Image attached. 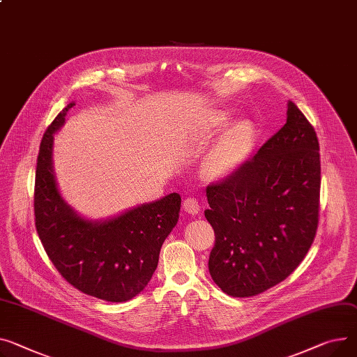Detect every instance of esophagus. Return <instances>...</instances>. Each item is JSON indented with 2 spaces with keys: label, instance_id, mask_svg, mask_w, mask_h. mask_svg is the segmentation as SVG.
<instances>
[{
  "label": "esophagus",
  "instance_id": "obj_1",
  "mask_svg": "<svg viewBox=\"0 0 357 357\" xmlns=\"http://www.w3.org/2000/svg\"><path fill=\"white\" fill-rule=\"evenodd\" d=\"M182 208L188 213H192V215H197V213L201 211V205L197 198H186L182 204Z\"/></svg>",
  "mask_w": 357,
  "mask_h": 357
}]
</instances>
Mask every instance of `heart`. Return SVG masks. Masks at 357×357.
<instances>
[{"label":"heart","instance_id":"heart-1","mask_svg":"<svg viewBox=\"0 0 357 357\" xmlns=\"http://www.w3.org/2000/svg\"><path fill=\"white\" fill-rule=\"evenodd\" d=\"M227 116H217L213 128L225 123ZM254 145V128L248 121H238L225 129L217 144L204 159V172L211 178H224L234 172L247 159Z\"/></svg>","mask_w":357,"mask_h":357}]
</instances>
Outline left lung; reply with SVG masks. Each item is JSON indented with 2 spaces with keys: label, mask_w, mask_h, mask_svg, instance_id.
Segmentation results:
<instances>
[{
  "label": "left lung",
  "mask_w": 357,
  "mask_h": 357,
  "mask_svg": "<svg viewBox=\"0 0 357 357\" xmlns=\"http://www.w3.org/2000/svg\"><path fill=\"white\" fill-rule=\"evenodd\" d=\"M319 139L289 102L287 122L227 178L206 186L205 218L215 232L208 268L232 297H251L286 280L319 227Z\"/></svg>",
  "instance_id": "8db88e82"
}]
</instances>
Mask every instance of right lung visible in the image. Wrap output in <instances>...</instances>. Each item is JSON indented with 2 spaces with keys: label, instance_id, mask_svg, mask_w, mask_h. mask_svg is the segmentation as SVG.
Wrapping results in <instances>:
<instances>
[{
  "label": "right lung",
  "instance_id": "obj_1",
  "mask_svg": "<svg viewBox=\"0 0 357 357\" xmlns=\"http://www.w3.org/2000/svg\"><path fill=\"white\" fill-rule=\"evenodd\" d=\"M68 103L47 128L37 158L34 215L41 244L63 278L79 291L122 303L151 281L166 236L179 218L181 195L174 192L139 205L107 221H87L61 198L53 171V140Z\"/></svg>",
  "mask_w": 357,
  "mask_h": 357
}]
</instances>
